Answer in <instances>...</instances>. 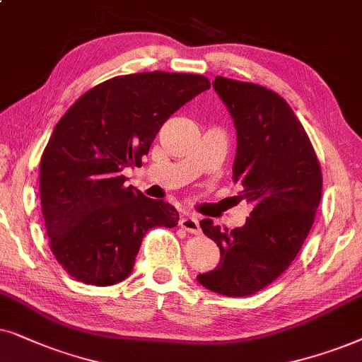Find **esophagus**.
<instances>
[{
	"label": "esophagus",
	"instance_id": "obj_1",
	"mask_svg": "<svg viewBox=\"0 0 362 362\" xmlns=\"http://www.w3.org/2000/svg\"><path fill=\"white\" fill-rule=\"evenodd\" d=\"M178 225L182 226L185 231H189V233H194V235H200V225H199V218L194 215H184L178 221Z\"/></svg>",
	"mask_w": 362,
	"mask_h": 362
}]
</instances>
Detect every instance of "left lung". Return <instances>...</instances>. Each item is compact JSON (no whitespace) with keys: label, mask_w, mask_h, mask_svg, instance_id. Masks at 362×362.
Here are the masks:
<instances>
[{"label":"left lung","mask_w":362,"mask_h":362,"mask_svg":"<svg viewBox=\"0 0 362 362\" xmlns=\"http://www.w3.org/2000/svg\"><path fill=\"white\" fill-rule=\"evenodd\" d=\"M214 89L237 127L233 182L253 210L247 223L221 230L200 221L220 248L218 267L197 279L225 296H250L293 263L321 202L322 175L310 137L281 95L263 86L216 76Z\"/></svg>","instance_id":"left-lung-1"}]
</instances>
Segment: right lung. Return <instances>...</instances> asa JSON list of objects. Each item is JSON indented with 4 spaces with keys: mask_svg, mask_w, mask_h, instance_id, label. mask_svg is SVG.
Here are the masks:
<instances>
[{
    "mask_svg": "<svg viewBox=\"0 0 362 362\" xmlns=\"http://www.w3.org/2000/svg\"><path fill=\"white\" fill-rule=\"evenodd\" d=\"M206 89L199 74L117 76L81 95L56 124L41 157V206L51 252L77 281H122L144 235L178 223L170 204L125 187L122 170L142 165L163 122Z\"/></svg>",
    "mask_w": 362,
    "mask_h": 362,
    "instance_id": "1",
    "label": "right lung"
}]
</instances>
